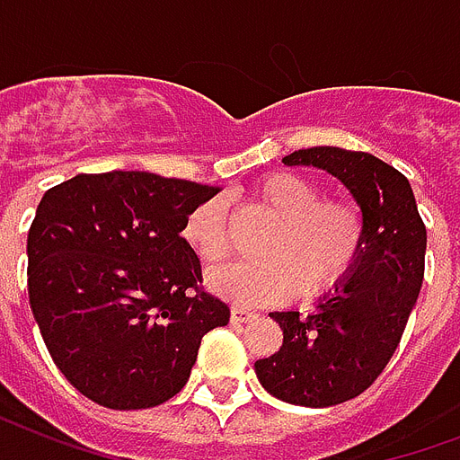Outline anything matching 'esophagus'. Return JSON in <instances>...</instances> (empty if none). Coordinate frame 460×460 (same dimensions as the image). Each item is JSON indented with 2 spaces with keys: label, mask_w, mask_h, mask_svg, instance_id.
Masks as SVG:
<instances>
[{
  "label": "esophagus",
  "mask_w": 460,
  "mask_h": 460,
  "mask_svg": "<svg viewBox=\"0 0 460 460\" xmlns=\"http://www.w3.org/2000/svg\"><path fill=\"white\" fill-rule=\"evenodd\" d=\"M230 317H233V323H252V320H257V313H252L247 308H233Z\"/></svg>",
  "instance_id": "obj_1"
}]
</instances>
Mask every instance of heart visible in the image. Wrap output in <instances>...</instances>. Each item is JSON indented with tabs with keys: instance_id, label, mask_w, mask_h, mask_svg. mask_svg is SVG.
Wrapping results in <instances>:
<instances>
[{
	"instance_id": "heart-1",
	"label": "heart",
	"mask_w": 460,
	"mask_h": 460,
	"mask_svg": "<svg viewBox=\"0 0 460 460\" xmlns=\"http://www.w3.org/2000/svg\"><path fill=\"white\" fill-rule=\"evenodd\" d=\"M254 193L279 220L261 247L267 259L213 269L206 279L210 291L237 305H269L298 291L315 298L340 286L364 244V220L357 206L340 199L320 201V186L291 172L269 174ZM181 233L206 264L226 259L233 247L226 201L210 199L196 206Z\"/></svg>"
}]
</instances>
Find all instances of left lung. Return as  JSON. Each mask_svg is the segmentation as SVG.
<instances>
[{
	"label": "left lung",
	"instance_id": "obj_1",
	"mask_svg": "<svg viewBox=\"0 0 460 460\" xmlns=\"http://www.w3.org/2000/svg\"><path fill=\"white\" fill-rule=\"evenodd\" d=\"M283 164L340 179L361 210L364 244L347 279L308 315L269 313L281 324L283 344L254 371L283 402L332 407L361 395L395 354L422 288L427 227L410 181L368 152L308 147L286 155Z\"/></svg>",
	"mask_w": 460,
	"mask_h": 460
}]
</instances>
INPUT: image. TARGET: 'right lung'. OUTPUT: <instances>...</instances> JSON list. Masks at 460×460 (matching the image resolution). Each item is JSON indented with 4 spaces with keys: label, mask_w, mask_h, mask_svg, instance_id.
<instances>
[{
    "label": "right lung",
    "mask_w": 460,
    "mask_h": 460,
    "mask_svg": "<svg viewBox=\"0 0 460 460\" xmlns=\"http://www.w3.org/2000/svg\"><path fill=\"white\" fill-rule=\"evenodd\" d=\"M217 186L150 172L77 174L43 193L29 230V300L55 366L111 410L174 398L230 308L199 291L184 220Z\"/></svg>",
    "instance_id": "obj_1"
}]
</instances>
